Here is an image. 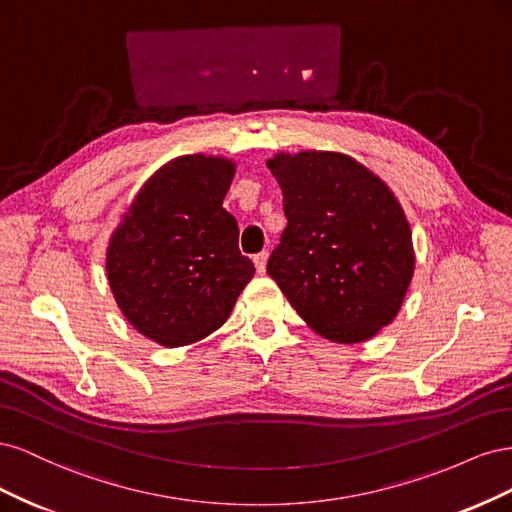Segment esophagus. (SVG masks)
<instances>
[{"instance_id":"esophagus-1","label":"esophagus","mask_w":512,"mask_h":512,"mask_svg":"<svg viewBox=\"0 0 512 512\" xmlns=\"http://www.w3.org/2000/svg\"><path fill=\"white\" fill-rule=\"evenodd\" d=\"M267 258H269L267 252H260V254L254 256V265H256L258 273H265L267 271Z\"/></svg>"}]
</instances>
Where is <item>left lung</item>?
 Masks as SVG:
<instances>
[{
    "instance_id": "obj_1",
    "label": "left lung",
    "mask_w": 512,
    "mask_h": 512,
    "mask_svg": "<svg viewBox=\"0 0 512 512\" xmlns=\"http://www.w3.org/2000/svg\"><path fill=\"white\" fill-rule=\"evenodd\" d=\"M286 228L267 273L318 335L359 344L391 324L414 273L404 209L380 177L333 151L267 162Z\"/></svg>"
}]
</instances>
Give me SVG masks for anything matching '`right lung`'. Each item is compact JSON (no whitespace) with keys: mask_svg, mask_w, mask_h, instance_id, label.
<instances>
[{"mask_svg":"<svg viewBox=\"0 0 512 512\" xmlns=\"http://www.w3.org/2000/svg\"><path fill=\"white\" fill-rule=\"evenodd\" d=\"M235 164L181 156L164 164L123 215L106 275L132 327L166 348L218 331L254 277L237 220L222 207Z\"/></svg>","mask_w":512,"mask_h":512,"instance_id":"obj_1","label":"right lung"}]
</instances>
